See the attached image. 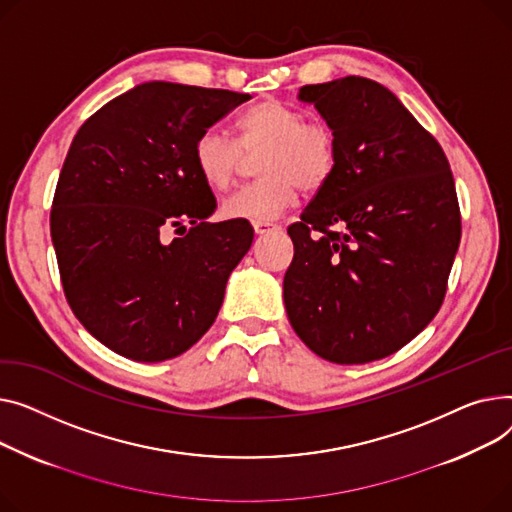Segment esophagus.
Masks as SVG:
<instances>
[{
    "label": "esophagus",
    "instance_id": "esophagus-1",
    "mask_svg": "<svg viewBox=\"0 0 512 512\" xmlns=\"http://www.w3.org/2000/svg\"><path fill=\"white\" fill-rule=\"evenodd\" d=\"M281 227L277 223H270V221H258L254 223V231L258 235H264V233H273V231H279Z\"/></svg>",
    "mask_w": 512,
    "mask_h": 512
}]
</instances>
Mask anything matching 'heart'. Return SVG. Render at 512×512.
I'll return each mask as SVG.
<instances>
[{"instance_id": "obj_1", "label": "heart", "mask_w": 512, "mask_h": 512, "mask_svg": "<svg viewBox=\"0 0 512 512\" xmlns=\"http://www.w3.org/2000/svg\"><path fill=\"white\" fill-rule=\"evenodd\" d=\"M235 142L208 128L198 134L192 161L206 188L225 192L235 182L242 153L264 150L258 159L262 179L233 192L223 204L225 219L273 221L304 192L322 190L339 161V142L324 122H306L302 109L264 99L237 117Z\"/></svg>"}]
</instances>
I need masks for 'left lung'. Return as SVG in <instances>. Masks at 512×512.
<instances>
[{
    "instance_id": "8db88e82",
    "label": "left lung",
    "mask_w": 512,
    "mask_h": 512,
    "mask_svg": "<svg viewBox=\"0 0 512 512\" xmlns=\"http://www.w3.org/2000/svg\"><path fill=\"white\" fill-rule=\"evenodd\" d=\"M339 142L330 182L287 227L283 279L297 337L353 366L405 347L438 314L461 242L444 150L382 84L345 76L299 88Z\"/></svg>"
}]
</instances>
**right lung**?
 Masks as SVG:
<instances>
[{
  "label": "right lung",
  "instance_id": "obj_1",
  "mask_svg": "<svg viewBox=\"0 0 512 512\" xmlns=\"http://www.w3.org/2000/svg\"><path fill=\"white\" fill-rule=\"evenodd\" d=\"M244 93L144 82L74 136L51 206V239L74 316L111 351L165 362L213 326L231 270L252 246L248 221L206 223L213 190L192 148ZM180 233L171 243L162 233Z\"/></svg>",
  "mask_w": 512,
  "mask_h": 512
}]
</instances>
